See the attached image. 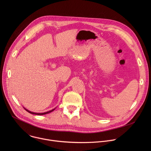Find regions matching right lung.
Here are the masks:
<instances>
[{"mask_svg": "<svg viewBox=\"0 0 151 151\" xmlns=\"http://www.w3.org/2000/svg\"><path fill=\"white\" fill-rule=\"evenodd\" d=\"M24 109H25L26 111H27L29 113H30V114H35V115H45V114H49L50 112H52L53 111H54V109H52V110H51V111H48V112H44V113H35V112H31V111H28L27 109H25V108H24Z\"/></svg>", "mask_w": 151, "mask_h": 151, "instance_id": "obj_1", "label": "right lung"}]
</instances>
